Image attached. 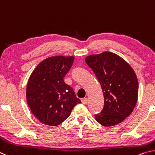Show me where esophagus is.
<instances>
[{"mask_svg":"<svg viewBox=\"0 0 155 155\" xmlns=\"http://www.w3.org/2000/svg\"><path fill=\"white\" fill-rule=\"evenodd\" d=\"M87 101H88L87 98H83V99H82V103L83 104H87Z\"/></svg>","mask_w":155,"mask_h":155,"instance_id":"1","label":"esophagus"}]
</instances>
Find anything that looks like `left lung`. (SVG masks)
<instances>
[{"mask_svg":"<svg viewBox=\"0 0 155 155\" xmlns=\"http://www.w3.org/2000/svg\"><path fill=\"white\" fill-rule=\"evenodd\" d=\"M104 93V106L95 119L104 127L116 125L131 114L138 97L136 74L129 63L117 54L104 51L86 57Z\"/></svg>","mask_w":155,"mask_h":155,"instance_id":"obj_1","label":"left lung"}]
</instances>
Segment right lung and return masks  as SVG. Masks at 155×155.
Wrapping results in <instances>:
<instances>
[{"instance_id":"right-lung-1","label":"right lung","mask_w":155,"mask_h":155,"mask_svg":"<svg viewBox=\"0 0 155 155\" xmlns=\"http://www.w3.org/2000/svg\"><path fill=\"white\" fill-rule=\"evenodd\" d=\"M73 61V56L49 57L41 62L30 76L26 101L33 115L43 124L58 125L81 103L63 79Z\"/></svg>"}]
</instances>
